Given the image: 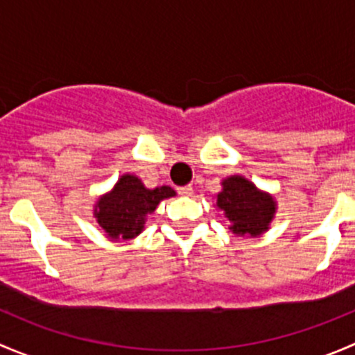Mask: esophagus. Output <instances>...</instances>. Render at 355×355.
I'll use <instances>...</instances> for the list:
<instances>
[{
  "label": "esophagus",
  "mask_w": 355,
  "mask_h": 355,
  "mask_svg": "<svg viewBox=\"0 0 355 355\" xmlns=\"http://www.w3.org/2000/svg\"><path fill=\"white\" fill-rule=\"evenodd\" d=\"M192 192H194V189H192V185H185V187L178 189V194L185 196V198H189V196H192Z\"/></svg>",
  "instance_id": "1"
}]
</instances>
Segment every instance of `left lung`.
I'll list each match as a JSON object with an SVG mask.
<instances>
[{"mask_svg": "<svg viewBox=\"0 0 355 355\" xmlns=\"http://www.w3.org/2000/svg\"><path fill=\"white\" fill-rule=\"evenodd\" d=\"M221 185L223 191L216 196V206L230 221L228 228L235 235L257 237L264 234L277 213L273 196L259 191L242 175H232Z\"/></svg>", "mask_w": 355, "mask_h": 355, "instance_id": "8db88e82", "label": "left lung"}]
</instances>
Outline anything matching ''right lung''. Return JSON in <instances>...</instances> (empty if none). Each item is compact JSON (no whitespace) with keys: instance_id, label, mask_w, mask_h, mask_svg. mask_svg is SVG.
I'll list each match as a JSON object with an SVG mask.
<instances>
[{"instance_id":"add662e5","label":"right lung","mask_w":355,"mask_h":355,"mask_svg":"<svg viewBox=\"0 0 355 355\" xmlns=\"http://www.w3.org/2000/svg\"><path fill=\"white\" fill-rule=\"evenodd\" d=\"M173 196L175 191L168 185L148 189L135 175H121L108 194L98 199L94 218L111 241H128L144 230L146 216L157 204Z\"/></svg>"}]
</instances>
